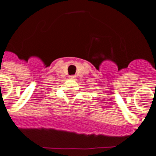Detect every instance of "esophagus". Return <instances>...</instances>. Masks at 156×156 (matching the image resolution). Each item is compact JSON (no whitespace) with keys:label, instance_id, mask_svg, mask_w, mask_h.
<instances>
[{"label":"esophagus","instance_id":"obj_1","mask_svg":"<svg viewBox=\"0 0 156 156\" xmlns=\"http://www.w3.org/2000/svg\"><path fill=\"white\" fill-rule=\"evenodd\" d=\"M70 79H75V75H71L69 76Z\"/></svg>","mask_w":156,"mask_h":156}]
</instances>
